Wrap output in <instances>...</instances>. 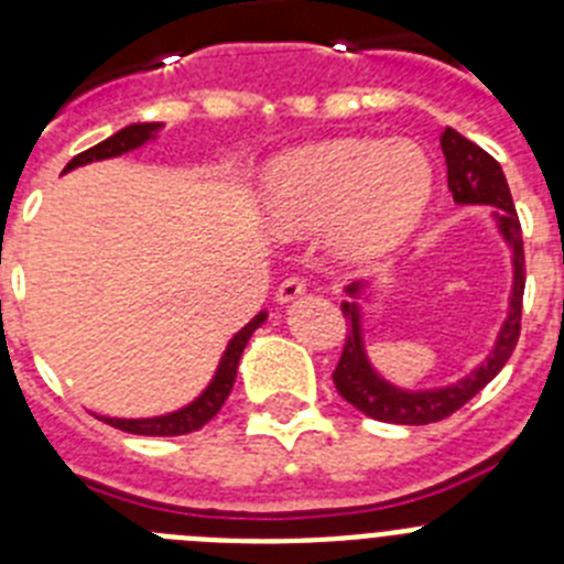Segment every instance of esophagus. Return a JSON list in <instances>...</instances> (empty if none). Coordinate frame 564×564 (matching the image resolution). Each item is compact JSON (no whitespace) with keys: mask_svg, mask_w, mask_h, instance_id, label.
Here are the masks:
<instances>
[{"mask_svg":"<svg viewBox=\"0 0 564 564\" xmlns=\"http://www.w3.org/2000/svg\"><path fill=\"white\" fill-rule=\"evenodd\" d=\"M302 293H305V282H302V279H299V276H291V279H285L282 285H279L276 302H279V305H288V302L299 299V296H302Z\"/></svg>","mask_w":564,"mask_h":564,"instance_id":"1","label":"esophagus"}]
</instances>
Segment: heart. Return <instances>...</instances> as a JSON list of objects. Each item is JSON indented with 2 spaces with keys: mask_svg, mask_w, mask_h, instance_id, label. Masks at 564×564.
<instances>
[{
  "mask_svg": "<svg viewBox=\"0 0 564 564\" xmlns=\"http://www.w3.org/2000/svg\"><path fill=\"white\" fill-rule=\"evenodd\" d=\"M435 194L430 154L412 141L333 138L268 163L262 220L279 237L325 228L347 265H376L421 228Z\"/></svg>",
  "mask_w": 564,
  "mask_h": 564,
  "instance_id": "1",
  "label": "heart"
}]
</instances>
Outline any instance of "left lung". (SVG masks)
<instances>
[{"mask_svg": "<svg viewBox=\"0 0 564 564\" xmlns=\"http://www.w3.org/2000/svg\"><path fill=\"white\" fill-rule=\"evenodd\" d=\"M441 149L446 158V174H449V192L460 206H491V217L497 223V231L511 248V265H514V285H511V299H508V316L497 333L495 350L488 352L480 367L460 378L449 387L437 390H403L376 372V367L364 350L361 333V305L358 296L364 293L367 282H352L347 285V302H341V313L347 318V338H344L341 358L333 372L338 395L352 403L358 412L367 417H376L383 423H403V426H423L435 423L457 412L463 403H468L477 392L486 387L497 372L506 367L520 338V318H522V291H525V251H522V228L517 217L514 200L508 192L506 174L500 163L463 138L457 129L446 127L441 134Z\"/></svg>", "mask_w": 564, "mask_h": 564, "instance_id": "obj_1", "label": "left lung"}]
</instances>
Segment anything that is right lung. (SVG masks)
<instances>
[{"instance_id": "obj_1", "label": "right lung", "mask_w": 564, "mask_h": 564, "mask_svg": "<svg viewBox=\"0 0 564 564\" xmlns=\"http://www.w3.org/2000/svg\"><path fill=\"white\" fill-rule=\"evenodd\" d=\"M161 127L163 123H129V127H123L121 132H115L112 138H107V141L96 143V147L87 149V152L76 154V158L64 166V172H73V169L87 166V163L93 161H107V158H118V154L132 152V149L154 141L158 132H161ZM265 318H268L265 311L257 313V316H253L251 322H248V325L242 327L231 341H228L226 352H223L220 364H217V372H214L212 383H208L206 390L194 398L192 403H186V406H181V410L169 412V415H158V417L98 415V421L109 423V426H115V430L129 432V435H147V437H174V435H188V432L203 430V426H206V423L223 410V403H226L228 392H231L234 387V378H237L239 358H242L248 338L253 336V330H257Z\"/></svg>"}]
</instances>
